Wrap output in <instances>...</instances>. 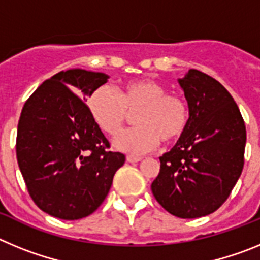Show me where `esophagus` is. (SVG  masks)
Instances as JSON below:
<instances>
[{
	"instance_id": "1",
	"label": "esophagus",
	"mask_w": 260,
	"mask_h": 260,
	"mask_svg": "<svg viewBox=\"0 0 260 260\" xmlns=\"http://www.w3.org/2000/svg\"><path fill=\"white\" fill-rule=\"evenodd\" d=\"M126 160H127L128 162H138V161H141L142 157H139V156H134V155H127L126 156Z\"/></svg>"
}]
</instances>
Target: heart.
<instances>
[{"instance_id": "1", "label": "heart", "mask_w": 260, "mask_h": 260, "mask_svg": "<svg viewBox=\"0 0 260 260\" xmlns=\"http://www.w3.org/2000/svg\"><path fill=\"white\" fill-rule=\"evenodd\" d=\"M89 113L108 135H116L128 113L137 112L135 128L117 136L114 147L132 155L156 150L180 139L189 126L190 109L185 99L169 93L168 87L152 78L125 82L117 91L100 86L88 98Z\"/></svg>"}]
</instances>
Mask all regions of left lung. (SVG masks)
Returning a JSON list of instances; mask_svg holds the SVG:
<instances>
[{"instance_id": "left-lung-1", "label": "left lung", "mask_w": 260, "mask_h": 260, "mask_svg": "<svg viewBox=\"0 0 260 260\" xmlns=\"http://www.w3.org/2000/svg\"><path fill=\"white\" fill-rule=\"evenodd\" d=\"M178 82L189 126L160 157L151 190L169 213L195 219L215 212L231 195L243 169L246 127L231 93L212 77L190 69Z\"/></svg>"}]
</instances>
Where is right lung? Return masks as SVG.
<instances>
[{"label":"right lung","mask_w":260,"mask_h":260,"mask_svg":"<svg viewBox=\"0 0 260 260\" xmlns=\"http://www.w3.org/2000/svg\"><path fill=\"white\" fill-rule=\"evenodd\" d=\"M103 73L61 71L27 99L17 133V160L29 197L41 211L62 220L95 212L107 198L125 155L110 144L86 100L104 84Z\"/></svg>","instance_id":"1"}]
</instances>
